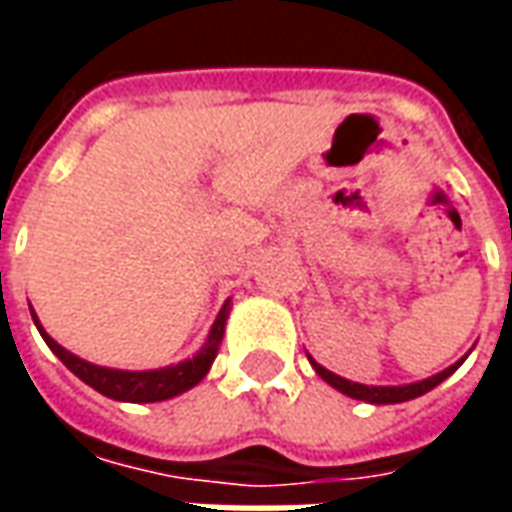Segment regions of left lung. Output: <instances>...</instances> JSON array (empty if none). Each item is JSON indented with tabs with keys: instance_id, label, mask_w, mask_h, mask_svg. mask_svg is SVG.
<instances>
[{
	"instance_id": "left-lung-1",
	"label": "left lung",
	"mask_w": 512,
	"mask_h": 512,
	"mask_svg": "<svg viewBox=\"0 0 512 512\" xmlns=\"http://www.w3.org/2000/svg\"><path fill=\"white\" fill-rule=\"evenodd\" d=\"M312 362V359H310ZM463 365L461 362H455V365H450L447 370H441V373H436V376L425 378V381H417V384H403V386H367V384H354V381H345V378L334 376V373H329L326 367H321L318 362H312V367H315V373L326 381V384H332L337 392H343V395L354 397V400H365V403H376V406H384V403H403V400H414V397L425 395V392H430L433 386H439L441 381L447 376H452L458 367Z\"/></svg>"
}]
</instances>
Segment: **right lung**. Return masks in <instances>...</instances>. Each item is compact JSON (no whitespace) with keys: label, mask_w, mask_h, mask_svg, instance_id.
Segmentation results:
<instances>
[{"label":"right lung","mask_w":512,"mask_h":512,"mask_svg":"<svg viewBox=\"0 0 512 512\" xmlns=\"http://www.w3.org/2000/svg\"><path fill=\"white\" fill-rule=\"evenodd\" d=\"M227 312H230V301H224L219 318L213 321L211 334L200 348V354L191 356L186 362L172 367H161V370H112V367H98L84 362L71 351H65L60 343H54L46 329L40 326L38 315L32 310V321L38 326L40 337L46 340L54 354L60 356V362L73 376H79L87 386H93L95 392L112 397V400H126V403H158V400H169V397L186 392L194 384H200L205 373L211 370L219 343L224 337V323H227Z\"/></svg>","instance_id":"add662e5"}]
</instances>
